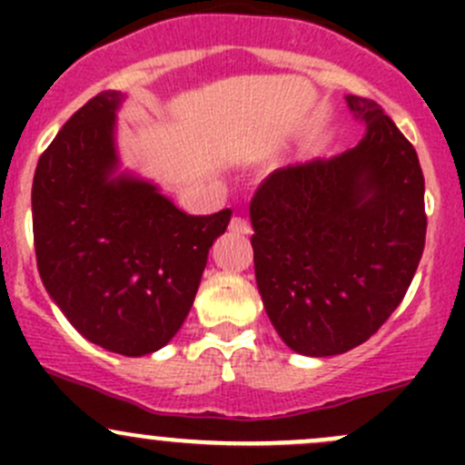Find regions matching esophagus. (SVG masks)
<instances>
[{
  "label": "esophagus",
  "mask_w": 465,
  "mask_h": 465,
  "mask_svg": "<svg viewBox=\"0 0 465 465\" xmlns=\"http://www.w3.org/2000/svg\"><path fill=\"white\" fill-rule=\"evenodd\" d=\"M229 229H232V232H236V233H250L252 224H250V220L242 218V215H233L232 223H229Z\"/></svg>",
  "instance_id": "obj_1"
}]
</instances>
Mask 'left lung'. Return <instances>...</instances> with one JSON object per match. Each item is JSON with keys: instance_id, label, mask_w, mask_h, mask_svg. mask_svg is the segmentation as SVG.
<instances>
[{"instance_id": "obj_1", "label": "left lung", "mask_w": 465, "mask_h": 465, "mask_svg": "<svg viewBox=\"0 0 465 465\" xmlns=\"http://www.w3.org/2000/svg\"><path fill=\"white\" fill-rule=\"evenodd\" d=\"M367 134L340 157L279 168L250 204L267 317L292 351L340 355L401 306L425 247L419 154L376 101L349 96Z\"/></svg>"}]
</instances>
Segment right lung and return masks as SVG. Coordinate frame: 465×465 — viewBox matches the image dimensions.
<instances>
[{"mask_svg": "<svg viewBox=\"0 0 465 465\" xmlns=\"http://www.w3.org/2000/svg\"><path fill=\"white\" fill-rule=\"evenodd\" d=\"M119 101L116 92L89 98L40 154L33 245L42 283L72 326L137 358L180 331L232 209L186 215L153 184L112 177Z\"/></svg>", "mask_w": 465, "mask_h": 465, "instance_id": "obj_1", "label": "right lung"}]
</instances>
